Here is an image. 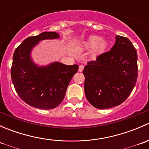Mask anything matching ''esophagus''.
I'll list each match as a JSON object with an SVG mask.
<instances>
[{
    "mask_svg": "<svg viewBox=\"0 0 149 149\" xmlns=\"http://www.w3.org/2000/svg\"><path fill=\"white\" fill-rule=\"evenodd\" d=\"M84 68V65H79V72H82V71H83Z\"/></svg>",
    "mask_w": 149,
    "mask_h": 149,
    "instance_id": "obj_1",
    "label": "esophagus"
}]
</instances>
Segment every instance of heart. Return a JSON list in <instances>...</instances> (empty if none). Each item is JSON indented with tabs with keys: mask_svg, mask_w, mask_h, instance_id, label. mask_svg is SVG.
Masks as SVG:
<instances>
[{
	"mask_svg": "<svg viewBox=\"0 0 149 149\" xmlns=\"http://www.w3.org/2000/svg\"><path fill=\"white\" fill-rule=\"evenodd\" d=\"M107 46L105 40L100 36H91L85 42L84 47L86 49H94V53L98 54L102 52Z\"/></svg>",
	"mask_w": 149,
	"mask_h": 149,
	"instance_id": "obj_1",
	"label": "heart"
}]
</instances>
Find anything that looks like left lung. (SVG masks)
<instances>
[{
	"label": "left lung",
	"mask_w": 149,
	"mask_h": 149,
	"mask_svg": "<svg viewBox=\"0 0 149 149\" xmlns=\"http://www.w3.org/2000/svg\"><path fill=\"white\" fill-rule=\"evenodd\" d=\"M111 49L87 63L83 73L87 100L97 109L120 104L133 91L138 78L137 52L127 37L116 36Z\"/></svg>",
	"instance_id": "left-lung-1"
}]
</instances>
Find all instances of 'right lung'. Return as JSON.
Returning a JSON list of instances; mask_svg holds the SVG:
<instances>
[{"mask_svg": "<svg viewBox=\"0 0 149 149\" xmlns=\"http://www.w3.org/2000/svg\"><path fill=\"white\" fill-rule=\"evenodd\" d=\"M56 32H42L25 39L14 51L10 75L16 91L30 106L42 109L55 108L63 100L69 83L79 65L55 62L39 67L31 60L30 52L40 41L59 38Z\"/></svg>", "mask_w": 149, "mask_h": 149, "instance_id": "1", "label": "right lung"}]
</instances>
